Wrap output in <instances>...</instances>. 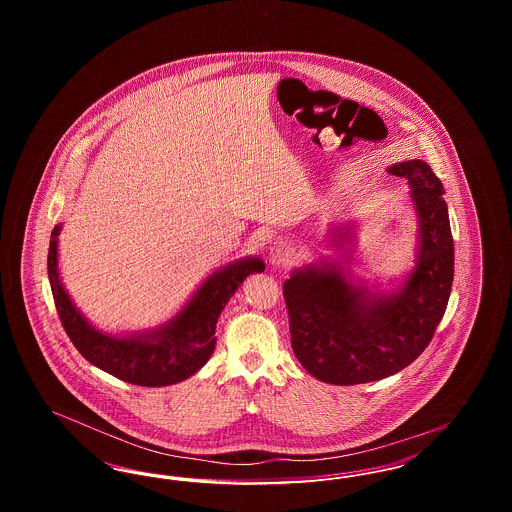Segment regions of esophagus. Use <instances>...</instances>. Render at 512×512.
Returning <instances> with one entry per match:
<instances>
[{"label":"esophagus","instance_id":"obj_1","mask_svg":"<svg viewBox=\"0 0 512 512\" xmlns=\"http://www.w3.org/2000/svg\"><path fill=\"white\" fill-rule=\"evenodd\" d=\"M270 263L272 265H276V267H286V265H290L293 259V249L288 244H284V242H278V244L272 245L270 247Z\"/></svg>","mask_w":512,"mask_h":512}]
</instances>
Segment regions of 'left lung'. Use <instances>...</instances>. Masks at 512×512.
Listing matches in <instances>:
<instances>
[{
	"instance_id": "8db88e82",
	"label": "left lung",
	"mask_w": 512,
	"mask_h": 512,
	"mask_svg": "<svg viewBox=\"0 0 512 512\" xmlns=\"http://www.w3.org/2000/svg\"><path fill=\"white\" fill-rule=\"evenodd\" d=\"M420 222L416 267L395 293H370L340 265H309L284 282L297 361L320 382L353 386L411 365L434 338L453 284V236L443 186L428 163H397ZM345 236V234H343Z\"/></svg>"
}]
</instances>
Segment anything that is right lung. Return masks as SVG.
Returning a JSON list of instances; mask_svg holds the SVG:
<instances>
[{"label":"right lung","instance_id":"1","mask_svg":"<svg viewBox=\"0 0 512 512\" xmlns=\"http://www.w3.org/2000/svg\"><path fill=\"white\" fill-rule=\"evenodd\" d=\"M59 230L61 226H55L49 240L48 276L61 324L86 361L134 386H171L195 374L215 351V328L228 299L245 276L265 270L257 257L219 268L167 324L147 334L115 338L88 324L65 292L57 270Z\"/></svg>","mask_w":512,"mask_h":512}]
</instances>
